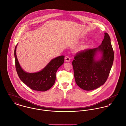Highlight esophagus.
<instances>
[{
    "label": "esophagus",
    "mask_w": 126,
    "mask_h": 126,
    "mask_svg": "<svg viewBox=\"0 0 126 126\" xmlns=\"http://www.w3.org/2000/svg\"><path fill=\"white\" fill-rule=\"evenodd\" d=\"M65 61L66 62H70V57L69 56H65Z\"/></svg>",
    "instance_id": "esophagus-1"
}]
</instances>
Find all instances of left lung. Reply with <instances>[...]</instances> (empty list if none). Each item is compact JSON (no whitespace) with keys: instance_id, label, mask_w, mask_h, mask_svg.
<instances>
[{"instance_id":"obj_1","label":"left lung","mask_w":126,"mask_h":126,"mask_svg":"<svg viewBox=\"0 0 126 126\" xmlns=\"http://www.w3.org/2000/svg\"><path fill=\"white\" fill-rule=\"evenodd\" d=\"M98 52L102 56L97 60L95 57ZM113 58L110 37L108 33H104V39L98 47L81 51L74 56L72 64L76 84L86 91L103 85L109 76Z\"/></svg>"}]
</instances>
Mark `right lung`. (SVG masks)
Masks as SVG:
<instances>
[{
    "mask_svg": "<svg viewBox=\"0 0 126 126\" xmlns=\"http://www.w3.org/2000/svg\"><path fill=\"white\" fill-rule=\"evenodd\" d=\"M16 45L14 49L15 68L21 80L34 90L45 91L51 88L55 83L56 73L58 69L64 63V56H60L52 59L41 71L28 73L22 69L16 56Z\"/></svg>",
    "mask_w": 126,
    "mask_h": 126,
    "instance_id": "1",
    "label": "right lung"
}]
</instances>
